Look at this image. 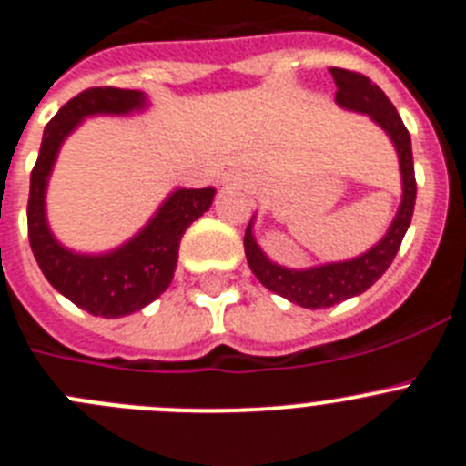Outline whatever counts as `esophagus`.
Wrapping results in <instances>:
<instances>
[{
	"label": "esophagus",
	"mask_w": 466,
	"mask_h": 466,
	"mask_svg": "<svg viewBox=\"0 0 466 466\" xmlns=\"http://www.w3.org/2000/svg\"><path fill=\"white\" fill-rule=\"evenodd\" d=\"M229 181H232V183H234V186H237V183H243V181H241V178H238V176H234V178H229Z\"/></svg>",
	"instance_id": "1"
}]
</instances>
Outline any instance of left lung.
Segmentation results:
<instances>
[{"label": "left lung", "mask_w": 466, "mask_h": 466, "mask_svg": "<svg viewBox=\"0 0 466 466\" xmlns=\"http://www.w3.org/2000/svg\"><path fill=\"white\" fill-rule=\"evenodd\" d=\"M329 74L337 83L339 106L371 116V120L380 129H385L390 141L395 144L401 171V204L385 237L376 246H371L367 253L346 259V262L318 264L311 269H288V267L271 262L255 241L253 218H250L246 237H243V248H246L250 271L258 276V280L267 290L290 299L292 304L304 306V309H327V306H334L339 301H346L369 290L395 259L401 238H404L410 218H413V207H416V174H413L410 137L397 108L392 106V102L385 97V92L376 83H371L358 71L332 66Z\"/></svg>", "instance_id": "1"}]
</instances>
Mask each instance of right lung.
I'll use <instances>...</instances> for the list:
<instances>
[{
    "label": "right lung",
    "instance_id": "1",
    "mask_svg": "<svg viewBox=\"0 0 466 466\" xmlns=\"http://www.w3.org/2000/svg\"><path fill=\"white\" fill-rule=\"evenodd\" d=\"M146 104L144 92L120 87H90L69 99L46 125L39 157L29 178L27 232L39 269L60 295L92 316H129L157 299L174 279L183 234L211 208L216 195L213 187H178L137 237L111 253H74L53 237L46 220V187L62 141L87 116H127L144 111Z\"/></svg>",
    "mask_w": 466,
    "mask_h": 466
}]
</instances>
